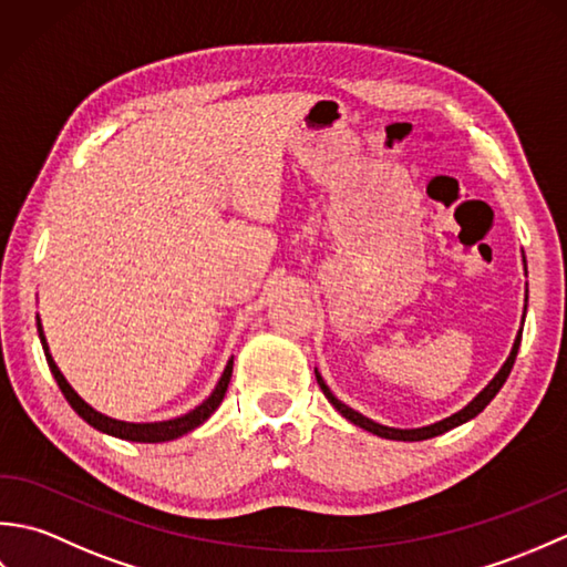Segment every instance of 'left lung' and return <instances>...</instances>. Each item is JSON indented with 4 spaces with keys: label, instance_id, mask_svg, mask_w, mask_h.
Returning a JSON list of instances; mask_svg holds the SVG:
<instances>
[{
    "label": "left lung",
    "instance_id": "1",
    "mask_svg": "<svg viewBox=\"0 0 567 567\" xmlns=\"http://www.w3.org/2000/svg\"><path fill=\"white\" fill-rule=\"evenodd\" d=\"M519 343H522V331H519V336H516V341H514V348H512V355L507 358V363L502 365V370L497 372L495 375V380H492L487 388L480 392L473 402H470L465 409H461V412L457 414H453V416H449V419H443V421H439V424H431V426H424V429H390V426H380V424H375V421H370V419H365L363 414H358V412H353L351 406H346L343 402H339L336 400V396L331 394V390L327 388V384H323V380H321V375L317 372V382H319V388H321V392L327 394V400L339 409V412L348 419V421H353L355 426H360V429H365V431H370V433H375V436H382V439H392V441H424V439H433V436H439V433H445L449 429H453V426H457V424H465L467 419H473V416H477L480 412H483V409L495 400V394L502 390V384L507 382V378H509V372H512V368H514V360H516V353H519Z\"/></svg>",
    "mask_w": 567,
    "mask_h": 567
}]
</instances>
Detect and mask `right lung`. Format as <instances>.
<instances>
[{"label": "right lung", "mask_w": 567, "mask_h": 567, "mask_svg": "<svg viewBox=\"0 0 567 567\" xmlns=\"http://www.w3.org/2000/svg\"><path fill=\"white\" fill-rule=\"evenodd\" d=\"M39 336H41V346H43V353H45V360H48V368H51L53 378L58 382L60 392L65 394L68 404L75 409V412L87 421L90 426H94L97 431H104L110 433V436H116V439H124V441H138V443H161V441H173L177 436H183V433L197 429L199 424H204L212 414L214 409L221 404L224 394H226V388L228 382H231V370H234V358L228 360V365L224 370V375L219 380V384H216V390L209 394V400H204L197 409H192L189 414L185 416H177V419H171V421H158V424H126V421H116V419H110L104 416L100 412H94V409L82 402L78 392L70 388L68 380L63 378V372L58 370V365L53 363L51 353H48V343H45V336H43V329H41V319H39Z\"/></svg>", "instance_id": "right-lung-1"}]
</instances>
